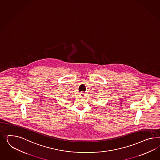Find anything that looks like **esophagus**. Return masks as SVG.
<instances>
[{
	"label": "esophagus",
	"mask_w": 160,
	"mask_h": 160,
	"mask_svg": "<svg viewBox=\"0 0 160 160\" xmlns=\"http://www.w3.org/2000/svg\"><path fill=\"white\" fill-rule=\"evenodd\" d=\"M79 96H81V97H84L85 96V93H83V92H81V93H79Z\"/></svg>",
	"instance_id": "obj_1"
}]
</instances>
